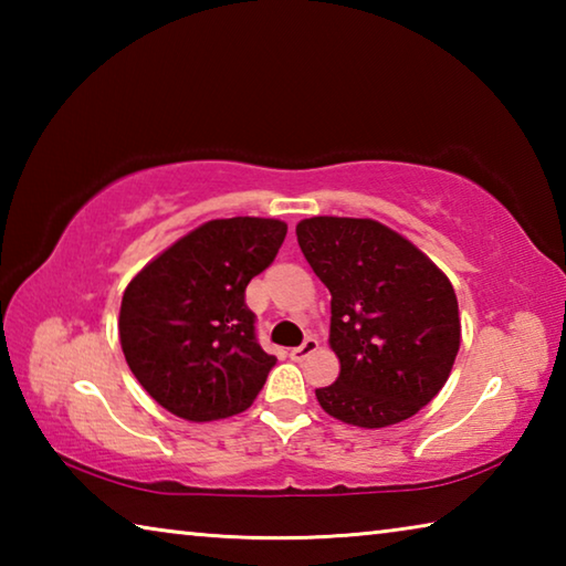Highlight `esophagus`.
<instances>
[{
	"label": "esophagus",
	"instance_id": "obj_1",
	"mask_svg": "<svg viewBox=\"0 0 566 566\" xmlns=\"http://www.w3.org/2000/svg\"><path fill=\"white\" fill-rule=\"evenodd\" d=\"M317 349H319V342L314 339V337H306V339L300 344V347H294V349L290 352V359H292V361H304L306 357H310V354H314Z\"/></svg>",
	"mask_w": 566,
	"mask_h": 566
}]
</instances>
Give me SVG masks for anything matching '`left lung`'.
<instances>
[{"label":"left lung","instance_id":"left-lung-1","mask_svg":"<svg viewBox=\"0 0 566 566\" xmlns=\"http://www.w3.org/2000/svg\"><path fill=\"white\" fill-rule=\"evenodd\" d=\"M296 242L332 294L339 377L317 389L322 409L364 429L415 417L444 387L462 342L452 282L375 219H302Z\"/></svg>","mask_w":566,"mask_h":566}]
</instances>
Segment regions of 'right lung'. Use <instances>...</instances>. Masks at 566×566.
<instances>
[{"label":"right lung","instance_id":"add662e5","mask_svg":"<svg viewBox=\"0 0 566 566\" xmlns=\"http://www.w3.org/2000/svg\"><path fill=\"white\" fill-rule=\"evenodd\" d=\"M284 237L280 219H212L127 284L122 352L157 405L187 421L227 419L252 407L276 359L256 344L244 290L274 262Z\"/></svg>","mask_w":566,"mask_h":566}]
</instances>
